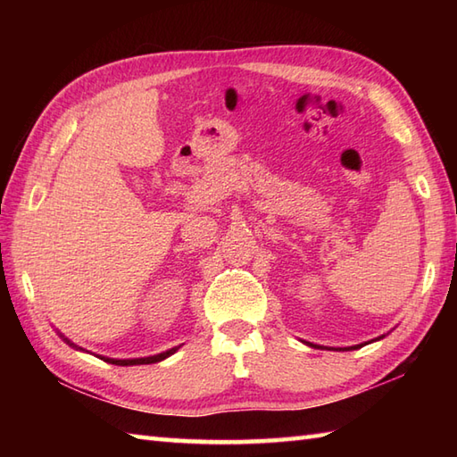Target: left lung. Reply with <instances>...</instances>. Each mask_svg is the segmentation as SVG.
Instances as JSON below:
<instances>
[{
  "instance_id": "left-lung-1",
  "label": "left lung",
  "mask_w": 457,
  "mask_h": 457,
  "mask_svg": "<svg viewBox=\"0 0 457 457\" xmlns=\"http://www.w3.org/2000/svg\"><path fill=\"white\" fill-rule=\"evenodd\" d=\"M383 337V336H381ZM381 337H377V339H381ZM308 344V342H306ZM308 345H312V344H308ZM363 345V344H361ZM361 345H353V347H347V349H357V347H361Z\"/></svg>"
}]
</instances>
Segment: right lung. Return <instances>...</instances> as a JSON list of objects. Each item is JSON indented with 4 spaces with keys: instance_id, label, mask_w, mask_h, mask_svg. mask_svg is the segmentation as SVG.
I'll return each instance as SVG.
<instances>
[{
    "instance_id": "obj_1",
    "label": "right lung",
    "mask_w": 457,
    "mask_h": 457,
    "mask_svg": "<svg viewBox=\"0 0 457 457\" xmlns=\"http://www.w3.org/2000/svg\"><path fill=\"white\" fill-rule=\"evenodd\" d=\"M66 344H71L72 347H76L71 339H66L64 336H61ZM76 349H80V347H76ZM179 347H172V349H169V352H162V353H159V355H151V357H137V359H112V357H100V359H104V361H108V363H112V365H121V367H128V365H149V363H157V361H162V359H167L169 355H172L174 352H177Z\"/></svg>"
}]
</instances>
